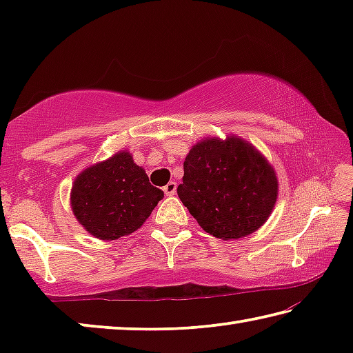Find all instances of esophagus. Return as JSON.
<instances>
[{"label": "esophagus", "mask_w": 353, "mask_h": 353, "mask_svg": "<svg viewBox=\"0 0 353 353\" xmlns=\"http://www.w3.org/2000/svg\"><path fill=\"white\" fill-rule=\"evenodd\" d=\"M176 190H177V183L172 182V181L170 183H166L165 187H163V191H165L166 196H174L176 194Z\"/></svg>", "instance_id": "esophagus-1"}]
</instances>
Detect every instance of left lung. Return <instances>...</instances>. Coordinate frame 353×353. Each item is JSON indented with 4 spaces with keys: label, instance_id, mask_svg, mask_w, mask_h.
<instances>
[{
    "label": "left lung",
    "instance_id": "8db88e82",
    "mask_svg": "<svg viewBox=\"0 0 353 353\" xmlns=\"http://www.w3.org/2000/svg\"><path fill=\"white\" fill-rule=\"evenodd\" d=\"M276 171L235 135L204 139L190 149L177 194L207 234L236 240L254 234L277 201Z\"/></svg>",
    "mask_w": 353,
    "mask_h": 353
}]
</instances>
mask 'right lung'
Segmentation results:
<instances>
[{"mask_svg": "<svg viewBox=\"0 0 353 353\" xmlns=\"http://www.w3.org/2000/svg\"><path fill=\"white\" fill-rule=\"evenodd\" d=\"M163 198L128 151L83 170L71 188V210L88 234L118 240L140 229Z\"/></svg>", "mask_w": 353, "mask_h": 353, "instance_id": "1", "label": "right lung"}]
</instances>
